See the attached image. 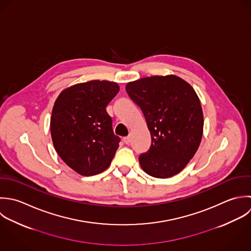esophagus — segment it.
Segmentation results:
<instances>
[{
  "label": "esophagus",
  "instance_id": "34e87169",
  "mask_svg": "<svg viewBox=\"0 0 251 251\" xmlns=\"http://www.w3.org/2000/svg\"><path fill=\"white\" fill-rule=\"evenodd\" d=\"M123 140H124L125 144H126V145L130 143V137H129V136H127V137H125Z\"/></svg>",
  "mask_w": 251,
  "mask_h": 251
}]
</instances>
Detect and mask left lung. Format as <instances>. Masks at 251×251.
I'll use <instances>...</instances> for the list:
<instances>
[{"instance_id": "left-lung-1", "label": "left lung", "mask_w": 251, "mask_h": 251, "mask_svg": "<svg viewBox=\"0 0 251 251\" xmlns=\"http://www.w3.org/2000/svg\"><path fill=\"white\" fill-rule=\"evenodd\" d=\"M126 89L140 107L151 133L150 149L139 156L142 169L156 178L179 173L202 137L203 115L195 89L174 75L142 78Z\"/></svg>"}]
</instances>
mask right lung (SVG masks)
Returning <instances> with one entry per match:
<instances>
[{"mask_svg": "<svg viewBox=\"0 0 251 251\" xmlns=\"http://www.w3.org/2000/svg\"><path fill=\"white\" fill-rule=\"evenodd\" d=\"M118 84L89 81L64 89L50 118L53 146L62 161L84 176L103 172L111 165L120 137L114 134L107 105L117 95Z\"/></svg>", "mask_w": 251, "mask_h": 251, "instance_id": "add662e5", "label": "right lung"}]
</instances>
